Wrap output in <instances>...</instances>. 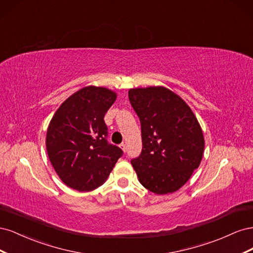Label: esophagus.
Returning <instances> with one entry per match:
<instances>
[{"instance_id": "1", "label": "esophagus", "mask_w": 253, "mask_h": 253, "mask_svg": "<svg viewBox=\"0 0 253 253\" xmlns=\"http://www.w3.org/2000/svg\"><path fill=\"white\" fill-rule=\"evenodd\" d=\"M119 148H120L122 151H124V152L126 151V145L125 142H122V143L119 145Z\"/></svg>"}]
</instances>
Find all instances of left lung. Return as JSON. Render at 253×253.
Listing matches in <instances>:
<instances>
[{
    "mask_svg": "<svg viewBox=\"0 0 253 253\" xmlns=\"http://www.w3.org/2000/svg\"><path fill=\"white\" fill-rule=\"evenodd\" d=\"M141 124L142 152L132 160L141 185L164 195L179 190L201 165L202 126L183 99L165 86L128 89Z\"/></svg>",
    "mask_w": 253,
    "mask_h": 253,
    "instance_id": "left-lung-1",
    "label": "left lung"
}]
</instances>
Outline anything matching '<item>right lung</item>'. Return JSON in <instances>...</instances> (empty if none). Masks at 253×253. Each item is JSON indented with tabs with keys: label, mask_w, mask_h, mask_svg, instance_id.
<instances>
[{
	"label": "right lung",
	"mask_w": 253,
	"mask_h": 253,
	"mask_svg": "<svg viewBox=\"0 0 253 253\" xmlns=\"http://www.w3.org/2000/svg\"><path fill=\"white\" fill-rule=\"evenodd\" d=\"M117 93L88 85L76 91L53 114L46 132L49 162L67 187L88 192L102 186L122 155L109 144L104 115Z\"/></svg>",
	"instance_id": "1"
}]
</instances>
